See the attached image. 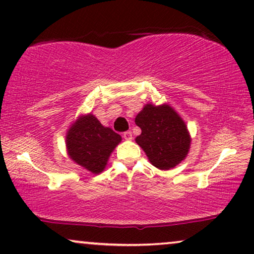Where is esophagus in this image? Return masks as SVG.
<instances>
[{"label":"esophagus","instance_id":"1","mask_svg":"<svg viewBox=\"0 0 254 254\" xmlns=\"http://www.w3.org/2000/svg\"><path fill=\"white\" fill-rule=\"evenodd\" d=\"M123 136L125 140H131V138H133V134H131L130 130H127V131H124Z\"/></svg>","mask_w":254,"mask_h":254}]
</instances>
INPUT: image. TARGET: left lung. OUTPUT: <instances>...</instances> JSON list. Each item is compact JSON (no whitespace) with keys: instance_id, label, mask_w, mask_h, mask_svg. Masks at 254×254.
<instances>
[{"instance_id":"1","label":"left lung","mask_w":254,"mask_h":254,"mask_svg":"<svg viewBox=\"0 0 254 254\" xmlns=\"http://www.w3.org/2000/svg\"><path fill=\"white\" fill-rule=\"evenodd\" d=\"M141 134L135 138L156 168L169 170L189 154L190 134L182 118L169 105L148 104L135 118Z\"/></svg>"}]
</instances>
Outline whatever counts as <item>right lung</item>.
<instances>
[{
    "label": "right lung",
    "mask_w": 254,
    "mask_h": 254,
    "mask_svg": "<svg viewBox=\"0 0 254 254\" xmlns=\"http://www.w3.org/2000/svg\"><path fill=\"white\" fill-rule=\"evenodd\" d=\"M65 141L72 161L97 175L105 169L110 154L121 136L104 127L92 114H88L72 125Z\"/></svg>",
    "instance_id": "right-lung-1"
}]
</instances>
